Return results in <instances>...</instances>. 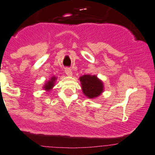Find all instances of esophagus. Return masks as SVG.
<instances>
[{
	"label": "esophagus",
	"mask_w": 155,
	"mask_h": 155,
	"mask_svg": "<svg viewBox=\"0 0 155 155\" xmlns=\"http://www.w3.org/2000/svg\"><path fill=\"white\" fill-rule=\"evenodd\" d=\"M65 72L68 76H72L73 75V73L70 68H65Z\"/></svg>",
	"instance_id": "esophagus-1"
}]
</instances>
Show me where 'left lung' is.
Wrapping results in <instances>:
<instances>
[{
  "label": "left lung",
  "instance_id": "left-lung-1",
  "mask_svg": "<svg viewBox=\"0 0 155 155\" xmlns=\"http://www.w3.org/2000/svg\"><path fill=\"white\" fill-rule=\"evenodd\" d=\"M83 93L90 98L97 97L104 92L103 82L95 76L84 75L79 78Z\"/></svg>",
  "mask_w": 155,
  "mask_h": 155
}]
</instances>
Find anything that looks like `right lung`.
Here are the masks:
<instances>
[{"mask_svg": "<svg viewBox=\"0 0 155 155\" xmlns=\"http://www.w3.org/2000/svg\"><path fill=\"white\" fill-rule=\"evenodd\" d=\"M55 80H56V77H51V80H49V81H48L47 84H46L44 88L46 90H48V91H49V90H50L51 89L54 87V83Z\"/></svg>", "mask_w": 155, "mask_h": 155, "instance_id": "1", "label": "right lung"}]
</instances>
